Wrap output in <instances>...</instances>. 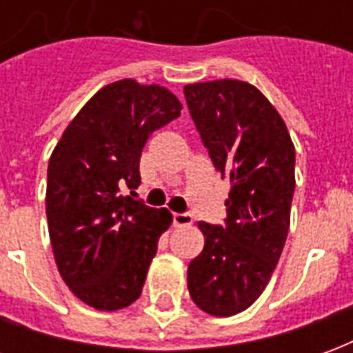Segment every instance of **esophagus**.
<instances>
[{
	"instance_id": "1",
	"label": "esophagus",
	"mask_w": 353,
	"mask_h": 353,
	"mask_svg": "<svg viewBox=\"0 0 353 353\" xmlns=\"http://www.w3.org/2000/svg\"><path fill=\"white\" fill-rule=\"evenodd\" d=\"M192 225V217L189 214H174V227H189Z\"/></svg>"
}]
</instances>
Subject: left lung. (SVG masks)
Returning a JSON list of instances; mask_svg holds the SVG:
<instances>
[{
  "label": "left lung",
  "instance_id": "obj_1",
  "mask_svg": "<svg viewBox=\"0 0 353 353\" xmlns=\"http://www.w3.org/2000/svg\"><path fill=\"white\" fill-rule=\"evenodd\" d=\"M214 166L229 177L227 225L199 221L204 250L187 270L194 304L215 318L250 308L270 281L288 238L295 145L280 113L245 81L183 88Z\"/></svg>",
  "mask_w": 353,
  "mask_h": 353
}]
</instances>
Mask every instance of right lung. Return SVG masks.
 <instances>
[{
	"label": "right lung",
	"instance_id": "add662e5",
	"mask_svg": "<svg viewBox=\"0 0 353 353\" xmlns=\"http://www.w3.org/2000/svg\"><path fill=\"white\" fill-rule=\"evenodd\" d=\"M181 101L161 85L109 83L81 108L50 154L47 221L58 272L79 301L101 312L136 303L159 238L172 225L123 196L136 189L147 138L181 115Z\"/></svg>",
	"mask_w": 353,
	"mask_h": 353
}]
</instances>
